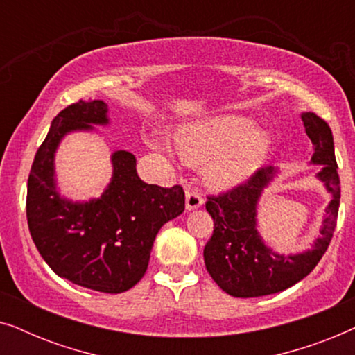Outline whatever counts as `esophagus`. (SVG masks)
Listing matches in <instances>:
<instances>
[{"label":"esophagus","instance_id":"34e87169","mask_svg":"<svg viewBox=\"0 0 355 355\" xmlns=\"http://www.w3.org/2000/svg\"><path fill=\"white\" fill-rule=\"evenodd\" d=\"M203 205V197L197 189H187L186 191V208L187 210H196Z\"/></svg>","mask_w":355,"mask_h":355}]
</instances>
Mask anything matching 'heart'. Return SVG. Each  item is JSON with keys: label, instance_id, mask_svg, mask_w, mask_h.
<instances>
[{"label": "heart", "instance_id": "heart-1", "mask_svg": "<svg viewBox=\"0 0 355 355\" xmlns=\"http://www.w3.org/2000/svg\"><path fill=\"white\" fill-rule=\"evenodd\" d=\"M254 128L255 121L245 116H216L179 129L176 147L189 164L208 163L205 179L211 187H232L254 176L270 153V134ZM152 144L169 148L159 134L152 135Z\"/></svg>", "mask_w": 355, "mask_h": 355}]
</instances>
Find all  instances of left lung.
Returning <instances> with one entry per match:
<instances>
[{"label":"left lung","instance_id":"1","mask_svg":"<svg viewBox=\"0 0 355 355\" xmlns=\"http://www.w3.org/2000/svg\"><path fill=\"white\" fill-rule=\"evenodd\" d=\"M302 121L313 144L312 163L323 166L318 178L333 196L320 231L322 236L312 250L297 255L275 254L257 231V203L263 187L275 178L273 166L260 168L245 182L220 196L207 197L205 207L215 227L203 249V260L213 281L234 297H260L291 288L318 265L331 242L341 198L333 134L327 121L315 113H302Z\"/></svg>","mask_w":355,"mask_h":355}]
</instances>
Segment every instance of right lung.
<instances>
[{"label": "right lung", "mask_w": 355, "mask_h": 355, "mask_svg": "<svg viewBox=\"0 0 355 355\" xmlns=\"http://www.w3.org/2000/svg\"><path fill=\"white\" fill-rule=\"evenodd\" d=\"M101 100L66 106L37 150L27 182V223L35 247L61 278L98 293H124L142 279L159 227L184 211L181 186L159 187L139 178L132 153L114 152L113 178L100 198L74 203L55 182V152L72 130L108 124Z\"/></svg>", "instance_id": "obj_1"}]
</instances>
